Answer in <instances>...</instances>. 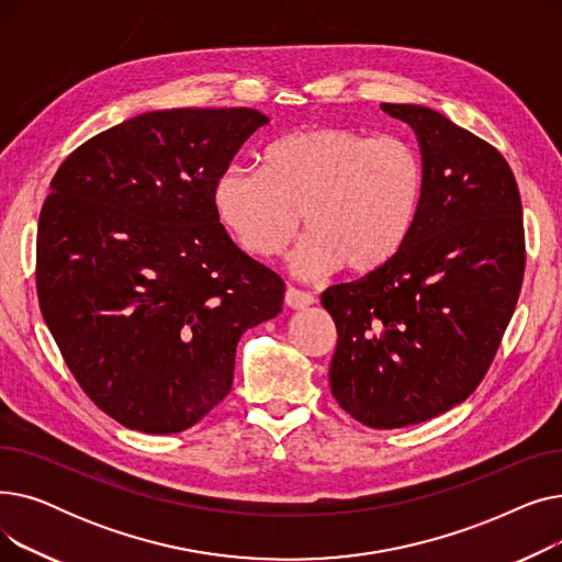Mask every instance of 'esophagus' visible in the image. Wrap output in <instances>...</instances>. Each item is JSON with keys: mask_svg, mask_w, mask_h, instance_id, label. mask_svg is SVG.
<instances>
[{"mask_svg": "<svg viewBox=\"0 0 562 562\" xmlns=\"http://www.w3.org/2000/svg\"><path fill=\"white\" fill-rule=\"evenodd\" d=\"M284 303H286V307H291V310H305V307L314 305L316 299L312 296L310 291H301V289H296V286H289L286 293H284Z\"/></svg>", "mask_w": 562, "mask_h": 562, "instance_id": "obj_1", "label": "esophagus"}]
</instances>
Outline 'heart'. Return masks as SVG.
Wrapping results in <instances>:
<instances>
[{
	"label": "heart",
	"instance_id": "1",
	"mask_svg": "<svg viewBox=\"0 0 562 562\" xmlns=\"http://www.w3.org/2000/svg\"><path fill=\"white\" fill-rule=\"evenodd\" d=\"M426 189L424 159L398 136L373 138L348 127L280 136L261 170L229 166L214 184V210L248 255L271 259L312 234L296 269L369 276L387 266L417 223Z\"/></svg>",
	"mask_w": 562,
	"mask_h": 562
}]
</instances>
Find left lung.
Instances as JSON below:
<instances>
[{
    "label": "left lung",
    "mask_w": 562,
    "mask_h": 562,
    "mask_svg": "<svg viewBox=\"0 0 562 562\" xmlns=\"http://www.w3.org/2000/svg\"><path fill=\"white\" fill-rule=\"evenodd\" d=\"M415 130L424 202L380 271L323 291L337 326L330 390L369 428L428 422L485 378L526 269L521 198L494 145L419 104H380Z\"/></svg>",
    "instance_id": "1"
}]
</instances>
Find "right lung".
Instances as JSON below:
<instances>
[{
    "label": "right lung",
    "mask_w": 562,
    "mask_h": 562,
    "mask_svg": "<svg viewBox=\"0 0 562 562\" xmlns=\"http://www.w3.org/2000/svg\"><path fill=\"white\" fill-rule=\"evenodd\" d=\"M269 117L150 111L58 166L36 236L47 328L83 394L150 435L182 432L232 387L241 335L282 310L284 282L234 246L214 184Z\"/></svg>",
    "instance_id": "1"
}]
</instances>
